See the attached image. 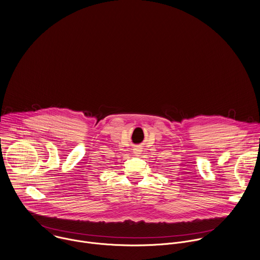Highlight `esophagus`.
Returning <instances> with one entry per match:
<instances>
[{"label":"esophagus","mask_w":260,"mask_h":260,"mask_svg":"<svg viewBox=\"0 0 260 260\" xmlns=\"http://www.w3.org/2000/svg\"><path fill=\"white\" fill-rule=\"evenodd\" d=\"M134 153L137 154V155H140V154L142 153V147H139V146H138V147H135V148H134Z\"/></svg>","instance_id":"esophagus-1"}]
</instances>
